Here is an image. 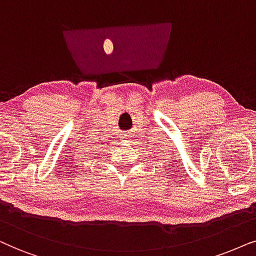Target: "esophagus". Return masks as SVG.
I'll list each match as a JSON object with an SVG mask.
<instances>
[{
    "label": "esophagus",
    "instance_id": "esophagus-1",
    "mask_svg": "<svg viewBox=\"0 0 256 256\" xmlns=\"http://www.w3.org/2000/svg\"><path fill=\"white\" fill-rule=\"evenodd\" d=\"M120 136H122V138H126V139H128V138H130V137H131L130 132H122V134Z\"/></svg>",
    "mask_w": 256,
    "mask_h": 256
}]
</instances>
